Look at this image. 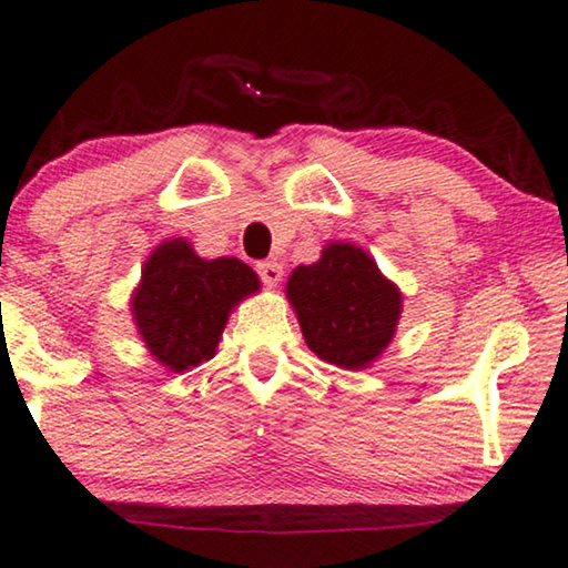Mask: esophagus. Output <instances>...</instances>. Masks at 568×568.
<instances>
[{
    "label": "esophagus",
    "instance_id": "34e87169",
    "mask_svg": "<svg viewBox=\"0 0 568 568\" xmlns=\"http://www.w3.org/2000/svg\"><path fill=\"white\" fill-rule=\"evenodd\" d=\"M256 271H258L261 282H264L266 286H276L284 276V268H282V264H276V261H258Z\"/></svg>",
    "mask_w": 568,
    "mask_h": 568
}]
</instances>
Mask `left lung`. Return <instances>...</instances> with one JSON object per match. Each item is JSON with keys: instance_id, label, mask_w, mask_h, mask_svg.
Instances as JSON below:
<instances>
[{"instance_id": "8db88e82", "label": "left lung", "mask_w": 568, "mask_h": 568, "mask_svg": "<svg viewBox=\"0 0 568 568\" xmlns=\"http://www.w3.org/2000/svg\"><path fill=\"white\" fill-rule=\"evenodd\" d=\"M310 351L341 368H366L389 345L402 294L374 258L348 243H331L317 264L297 266L286 284Z\"/></svg>"}]
</instances>
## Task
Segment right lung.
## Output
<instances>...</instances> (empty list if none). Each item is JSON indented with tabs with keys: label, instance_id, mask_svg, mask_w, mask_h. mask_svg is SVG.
I'll return each instance as SVG.
<instances>
[{
	"label": "right lung",
	"instance_id": "add662e5",
	"mask_svg": "<svg viewBox=\"0 0 568 568\" xmlns=\"http://www.w3.org/2000/svg\"><path fill=\"white\" fill-rule=\"evenodd\" d=\"M256 290V271L243 261H204L186 241H166L145 261L135 325L155 361L186 372L215 356L230 310Z\"/></svg>",
	"mask_w": 568,
	"mask_h": 568
}]
</instances>
